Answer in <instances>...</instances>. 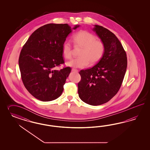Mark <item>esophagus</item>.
I'll use <instances>...</instances> for the list:
<instances>
[{
    "mask_svg": "<svg viewBox=\"0 0 150 150\" xmlns=\"http://www.w3.org/2000/svg\"><path fill=\"white\" fill-rule=\"evenodd\" d=\"M71 71H74V72H76V73H77V72H78V70H77V69H71Z\"/></svg>",
    "mask_w": 150,
    "mask_h": 150,
    "instance_id": "obj_1",
    "label": "esophagus"
}]
</instances>
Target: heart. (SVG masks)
I'll use <instances>...</instances> for the list:
<instances>
[{
  "label": "heart",
  "instance_id": "1",
  "mask_svg": "<svg viewBox=\"0 0 150 150\" xmlns=\"http://www.w3.org/2000/svg\"><path fill=\"white\" fill-rule=\"evenodd\" d=\"M73 42L76 47L82 48L79 58L71 59L67 65L73 68H82L89 63L95 64L102 58L105 53V46L102 41L97 40L96 37L90 32L81 31L73 37ZM62 53L66 59L72 55V48L68 41H65L62 45Z\"/></svg>",
  "mask_w": 150,
  "mask_h": 150
}]
</instances>
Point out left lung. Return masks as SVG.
<instances>
[{
  "label": "left lung",
  "instance_id": "left-lung-1",
  "mask_svg": "<svg viewBox=\"0 0 150 150\" xmlns=\"http://www.w3.org/2000/svg\"><path fill=\"white\" fill-rule=\"evenodd\" d=\"M105 46V53L92 68L81 70L78 93L87 104H104L115 95L122 85L127 68V57L118 38L109 30L95 25L92 29Z\"/></svg>",
  "mask_w": 150,
  "mask_h": 150
}]
</instances>
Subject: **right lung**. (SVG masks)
<instances>
[{
  "label": "right lung",
  "instance_id": "obj_1",
  "mask_svg": "<svg viewBox=\"0 0 150 150\" xmlns=\"http://www.w3.org/2000/svg\"><path fill=\"white\" fill-rule=\"evenodd\" d=\"M79 26L47 24L33 32L23 46L18 59L21 79L27 91L37 99L51 101L62 95L71 68H54L64 63L63 43L72 30Z\"/></svg>",
  "mask_w": 150,
  "mask_h": 150
}]
</instances>
